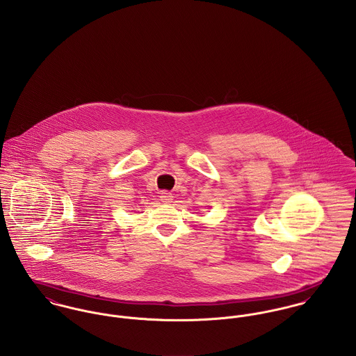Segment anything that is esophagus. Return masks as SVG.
I'll use <instances>...</instances> for the list:
<instances>
[{
  "label": "esophagus",
  "mask_w": 356,
  "mask_h": 356,
  "mask_svg": "<svg viewBox=\"0 0 356 356\" xmlns=\"http://www.w3.org/2000/svg\"><path fill=\"white\" fill-rule=\"evenodd\" d=\"M172 195L171 193H168V192H161L160 193V200L163 202V203H171V200H172Z\"/></svg>",
  "instance_id": "esophagus-1"
}]
</instances>
